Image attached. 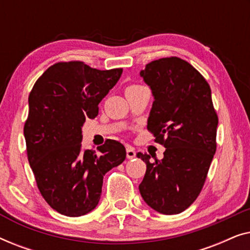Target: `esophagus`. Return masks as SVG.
I'll list each match as a JSON object with an SVG mask.
<instances>
[{
	"instance_id": "34e87169",
	"label": "esophagus",
	"mask_w": 250,
	"mask_h": 250,
	"mask_svg": "<svg viewBox=\"0 0 250 250\" xmlns=\"http://www.w3.org/2000/svg\"><path fill=\"white\" fill-rule=\"evenodd\" d=\"M135 155H136L135 150L131 148V146H128V148L126 149V157H127V159H133L135 157Z\"/></svg>"
}]
</instances>
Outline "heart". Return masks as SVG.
I'll return each mask as SVG.
<instances>
[{"instance_id":"1","label":"heart","mask_w":250,"mask_h":250,"mask_svg":"<svg viewBox=\"0 0 250 250\" xmlns=\"http://www.w3.org/2000/svg\"><path fill=\"white\" fill-rule=\"evenodd\" d=\"M140 85H131V86H128L127 88H131V87H139Z\"/></svg>"}]
</instances>
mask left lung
Instances as JSON below:
<instances>
[{
    "label": "left lung",
    "instance_id": "8db88e82",
    "mask_svg": "<svg viewBox=\"0 0 250 250\" xmlns=\"http://www.w3.org/2000/svg\"><path fill=\"white\" fill-rule=\"evenodd\" d=\"M140 75L155 99L146 127L166 148L153 163L146 153L136 155L146 164L140 193L158 213H182L199 196L216 151L218 118L210 87L177 57L151 61Z\"/></svg>",
    "mask_w": 250,
    "mask_h": 250
}]
</instances>
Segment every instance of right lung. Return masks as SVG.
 Segmentation results:
<instances>
[{
    "label": "right lung",
    "instance_id": "right-lung-1",
    "mask_svg": "<svg viewBox=\"0 0 250 250\" xmlns=\"http://www.w3.org/2000/svg\"><path fill=\"white\" fill-rule=\"evenodd\" d=\"M122 68L99 70L82 61L47 68L29 93L23 126L27 156L37 188L58 213L70 217L93 210L104 174L126 158L125 146L107 140L99 152L83 149L82 126L122 76Z\"/></svg>",
    "mask_w": 250,
    "mask_h": 250
}]
</instances>
